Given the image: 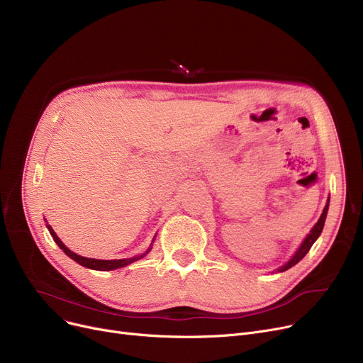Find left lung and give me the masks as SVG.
<instances>
[{
  "label": "left lung",
  "instance_id": "1",
  "mask_svg": "<svg viewBox=\"0 0 363 363\" xmlns=\"http://www.w3.org/2000/svg\"><path fill=\"white\" fill-rule=\"evenodd\" d=\"M328 206H330V200H328V203H327L325 208H323V212H322V215H320L319 220H318V222H316V225L312 228L311 234H308V237L304 238V241L301 242L300 249L296 252V255H294V256H293L287 263H285L284 266H281V268L278 269L279 272H284V271L290 269L291 266H294L296 263H298L304 256L308 255V252L311 250V247L313 245V242L318 240V237L320 235V233H322V230H323V223H325V218H327V212H328Z\"/></svg>",
  "mask_w": 363,
  "mask_h": 363
}]
</instances>
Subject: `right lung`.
Wrapping results in <instances>:
<instances>
[{
    "mask_svg": "<svg viewBox=\"0 0 363 363\" xmlns=\"http://www.w3.org/2000/svg\"><path fill=\"white\" fill-rule=\"evenodd\" d=\"M48 226V231H50V234H51V237H52V240L57 242V245L60 247V249L70 257V259H73L74 262H78L79 264H82V266H85V268H89V269H95V271H113V269H118V268H123V266H126V264H129V263H132V262H135V260H138V259H141V257H144L148 252H150V249L145 252V253H143V255H138V256H133V257H129V259H119V260H99V259H88V257H84V256H79V255H76V253H73V252H70L67 247L60 241V238L55 235V233L52 231V228L50 226V225H47Z\"/></svg>",
    "mask_w": 363,
    "mask_h": 363,
    "instance_id": "add662e5",
    "label": "right lung"
}]
</instances>
